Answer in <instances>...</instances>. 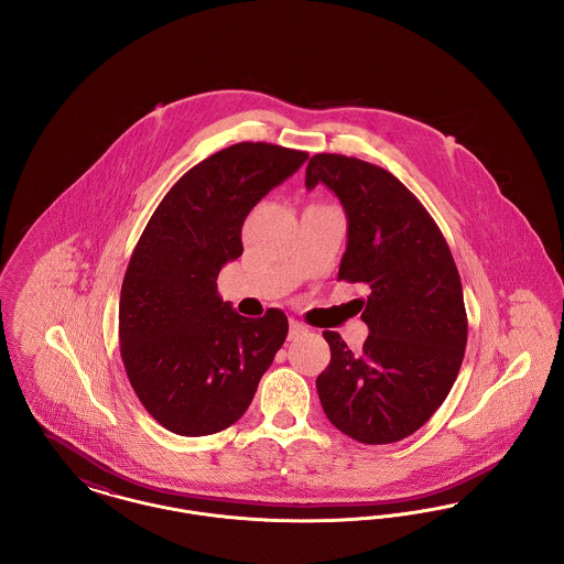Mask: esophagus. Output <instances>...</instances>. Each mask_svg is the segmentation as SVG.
Returning a JSON list of instances; mask_svg holds the SVG:
<instances>
[{"mask_svg":"<svg viewBox=\"0 0 564 564\" xmlns=\"http://www.w3.org/2000/svg\"><path fill=\"white\" fill-rule=\"evenodd\" d=\"M308 329L302 325V323L290 322V340H295V338H300V336H304Z\"/></svg>","mask_w":564,"mask_h":564,"instance_id":"1","label":"esophagus"}]
</instances>
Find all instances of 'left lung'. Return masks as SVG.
Returning a JSON list of instances; mask_svg holds the SVG:
<instances>
[{
  "instance_id": "8db88e82",
  "label": "left lung",
  "mask_w": 564,
  "mask_h": 564,
  "mask_svg": "<svg viewBox=\"0 0 564 564\" xmlns=\"http://www.w3.org/2000/svg\"><path fill=\"white\" fill-rule=\"evenodd\" d=\"M325 184L349 219L338 281L364 283L368 338L352 352L323 332L332 359L317 376L323 412L361 444L421 430L455 384L467 345L460 276L442 230L402 182L370 162L315 154L306 188Z\"/></svg>"
}]
</instances>
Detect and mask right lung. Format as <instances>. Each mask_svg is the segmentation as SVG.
I'll use <instances>...</instances> for the list:
<instances>
[{
  "label": "right lung",
  "instance_id": "right-lung-1",
  "mask_svg": "<svg viewBox=\"0 0 564 564\" xmlns=\"http://www.w3.org/2000/svg\"><path fill=\"white\" fill-rule=\"evenodd\" d=\"M308 159L264 141L235 143L166 192L122 281L118 336L131 387L164 430L212 435L235 425L288 338V317L232 311L217 274L242 253L245 217Z\"/></svg>",
  "mask_w": 564,
  "mask_h": 564
}]
</instances>
